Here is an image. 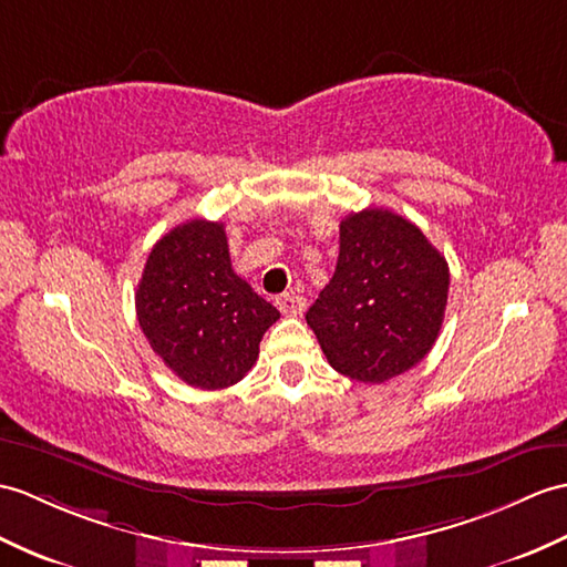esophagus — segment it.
Masks as SVG:
<instances>
[{
	"label": "esophagus",
	"instance_id": "1",
	"mask_svg": "<svg viewBox=\"0 0 567 567\" xmlns=\"http://www.w3.org/2000/svg\"><path fill=\"white\" fill-rule=\"evenodd\" d=\"M278 309L285 316H299L307 309V299L301 295H282V297H278Z\"/></svg>",
	"mask_w": 567,
	"mask_h": 567
}]
</instances>
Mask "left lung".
Instances as JSON below:
<instances>
[{"mask_svg":"<svg viewBox=\"0 0 567 567\" xmlns=\"http://www.w3.org/2000/svg\"><path fill=\"white\" fill-rule=\"evenodd\" d=\"M450 266L413 221L367 207L340 221L336 272L307 323L336 372L381 384L432 350L444 321Z\"/></svg>","mask_w":567,"mask_h":567,"instance_id":"1","label":"left lung"}]
</instances>
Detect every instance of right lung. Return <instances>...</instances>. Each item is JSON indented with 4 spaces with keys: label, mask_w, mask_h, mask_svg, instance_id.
<instances>
[{
    "label": "right lung",
    "mask_w": 567,
    "mask_h": 567,
    "mask_svg": "<svg viewBox=\"0 0 567 567\" xmlns=\"http://www.w3.org/2000/svg\"><path fill=\"white\" fill-rule=\"evenodd\" d=\"M152 350L195 389H227L258 360L280 311L234 272L221 221L190 219L154 244L135 295Z\"/></svg>",
    "instance_id": "obj_1"
}]
</instances>
